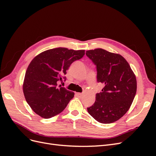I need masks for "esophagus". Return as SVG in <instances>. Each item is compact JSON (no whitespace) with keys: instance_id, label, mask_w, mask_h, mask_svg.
I'll use <instances>...</instances> for the list:
<instances>
[{"instance_id":"1","label":"esophagus","mask_w":156,"mask_h":156,"mask_svg":"<svg viewBox=\"0 0 156 156\" xmlns=\"http://www.w3.org/2000/svg\"><path fill=\"white\" fill-rule=\"evenodd\" d=\"M75 95H76L78 98H81L83 94L81 93H75Z\"/></svg>"}]
</instances>
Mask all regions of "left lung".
Segmentation results:
<instances>
[{
  "label": "left lung",
  "instance_id": "8db88e82",
  "mask_svg": "<svg viewBox=\"0 0 156 156\" xmlns=\"http://www.w3.org/2000/svg\"><path fill=\"white\" fill-rule=\"evenodd\" d=\"M96 66L97 81L103 84L88 113L102 124L119 120L129 110L136 92V77L126 60L119 54L103 49L87 51Z\"/></svg>",
  "mask_w": 156,
  "mask_h": 156
}]
</instances>
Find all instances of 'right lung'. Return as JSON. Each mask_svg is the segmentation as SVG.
I'll return each mask as SVG.
<instances>
[{
    "label": "right lung",
    "instance_id": "right-lung-1",
    "mask_svg": "<svg viewBox=\"0 0 156 156\" xmlns=\"http://www.w3.org/2000/svg\"><path fill=\"white\" fill-rule=\"evenodd\" d=\"M84 50L58 48L42 52L34 58L25 73L23 90L26 101L35 113L50 119L64 110L74 92L58 86L66 81L70 65L81 59Z\"/></svg>",
    "mask_w": 156,
    "mask_h": 156
}]
</instances>
